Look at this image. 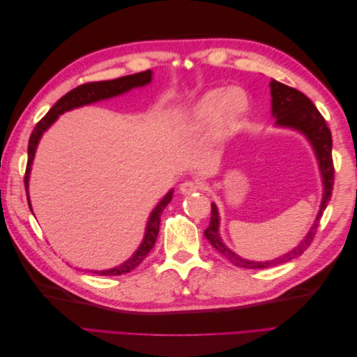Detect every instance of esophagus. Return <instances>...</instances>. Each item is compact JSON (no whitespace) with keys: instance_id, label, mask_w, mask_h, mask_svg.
<instances>
[{"instance_id":"obj_1","label":"esophagus","mask_w":357,"mask_h":357,"mask_svg":"<svg viewBox=\"0 0 357 357\" xmlns=\"http://www.w3.org/2000/svg\"><path fill=\"white\" fill-rule=\"evenodd\" d=\"M199 189H201V188H199L198 183L190 181V180H188V181H185V183H181V185H180V192L183 193V195H192V193L198 192Z\"/></svg>"}]
</instances>
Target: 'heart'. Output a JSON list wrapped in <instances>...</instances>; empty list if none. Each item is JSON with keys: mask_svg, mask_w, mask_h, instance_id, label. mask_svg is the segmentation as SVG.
<instances>
[{"mask_svg": "<svg viewBox=\"0 0 357 357\" xmlns=\"http://www.w3.org/2000/svg\"><path fill=\"white\" fill-rule=\"evenodd\" d=\"M250 110V100L241 89H211L205 92L192 110V122L197 128L213 123V135L223 139L241 125Z\"/></svg>", "mask_w": 357, "mask_h": 357, "instance_id": "obj_1", "label": "heart"}]
</instances>
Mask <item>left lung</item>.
<instances>
[{
  "label": "left lung",
  "mask_w": 357,
  "mask_h": 357,
  "mask_svg": "<svg viewBox=\"0 0 357 357\" xmlns=\"http://www.w3.org/2000/svg\"><path fill=\"white\" fill-rule=\"evenodd\" d=\"M269 86H271V96H273V116L277 119L275 125L296 129V131L302 132L310 139L312 149H314L319 165H320V171H321V178H323V199H321L320 211L314 220V225L311 226L310 232L307 234L305 238L301 241V244L295 247L294 250H290L289 253L268 262L247 261V259H243L238 255L231 252L229 248L222 243L220 235H219V213H218V208H215V205L211 204V220H210L208 228L204 231L205 238L210 241V244L215 248V250L222 253L225 257H228L231 264H234L235 266L250 268V269L282 265L291 261V259L301 256L307 250L317 232L323 210L326 208V205L332 197L333 178H335L331 129L328 128L326 121L317 110V107L311 102L308 96L296 91L295 88H290L287 84H283L277 80H271Z\"/></svg>",
  "instance_id": "obj_1"
}]
</instances>
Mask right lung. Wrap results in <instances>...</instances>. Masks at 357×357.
<instances>
[{"label": "right lung", "mask_w": 357, "mask_h": 357, "mask_svg": "<svg viewBox=\"0 0 357 357\" xmlns=\"http://www.w3.org/2000/svg\"><path fill=\"white\" fill-rule=\"evenodd\" d=\"M152 80V71H142L137 74H131V75H125V77H119L114 80H105V82H91V83H84L77 86V88L70 91L68 93H66L62 98L52 107V109L47 112V114L41 119V121L36 125L34 131H32L31 137H29V144H28V164H26V171H25V189H26V198H28V204L31 208V202H29V195H28V181H29V172H31V165L32 160H34V155H36V149L37 144L40 142V138L43 135V132L56 121L58 116L66 113L68 110L75 109V107H82L86 104L91 102H96L101 100H107L112 98V96H117L121 93H125L128 91H131L132 88H138V86H144L147 83H150ZM172 192L169 190L167 195L164 197L158 205L156 208L152 211L147 222V228H146V234H144V240L143 243L139 244L138 250L132 255V257H129L128 261L122 265H119L116 268L112 269H105V271H92L93 274L98 275H121L125 273L132 271L134 268H137L139 264L144 261V257L149 255V252L152 250L158 234H159V223H160V215L162 211L165 210L167 205L169 204V201L172 199Z\"/></svg>", "instance_id": "add662e5"}]
</instances>
